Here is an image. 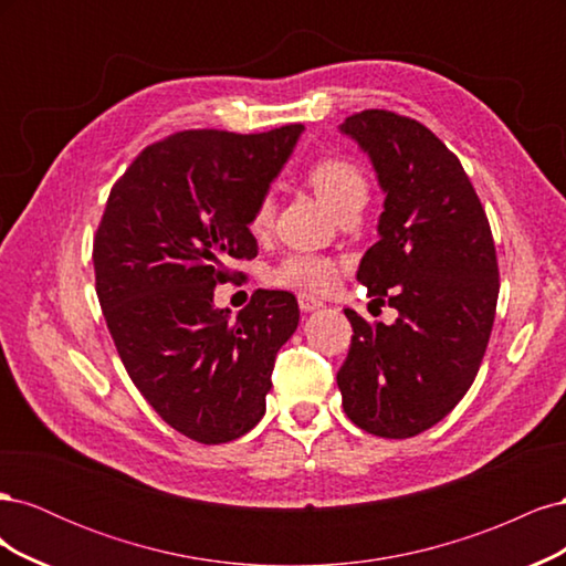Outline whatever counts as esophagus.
Listing matches in <instances>:
<instances>
[{
    "instance_id": "obj_1",
    "label": "esophagus",
    "mask_w": 566,
    "mask_h": 566,
    "mask_svg": "<svg viewBox=\"0 0 566 566\" xmlns=\"http://www.w3.org/2000/svg\"><path fill=\"white\" fill-rule=\"evenodd\" d=\"M297 304H300V310H302L304 314L316 312V310H321V306H323V302H321V300L310 297V295H300V297H297Z\"/></svg>"
}]
</instances>
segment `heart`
I'll use <instances>...</instances> for the list:
<instances>
[{
    "mask_svg": "<svg viewBox=\"0 0 566 566\" xmlns=\"http://www.w3.org/2000/svg\"><path fill=\"white\" fill-rule=\"evenodd\" d=\"M310 184L316 196L337 214L345 205L354 200H366V179L358 167L342 158H323L310 167ZM276 202L264 196L254 208L250 229L254 233H266L273 224ZM271 283L281 287H293L300 293H328L335 283V262L314 252H290L281 264L271 271Z\"/></svg>",
    "mask_w": 566,
    "mask_h": 566,
    "instance_id": "heart-1",
    "label": "heart"
}]
</instances>
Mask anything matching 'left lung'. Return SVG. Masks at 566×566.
<instances>
[{
  "label": "left lung",
  "instance_id": "obj_1",
  "mask_svg": "<svg viewBox=\"0 0 566 566\" xmlns=\"http://www.w3.org/2000/svg\"><path fill=\"white\" fill-rule=\"evenodd\" d=\"M339 134L385 193L356 281L399 318L370 325L345 312L354 337L337 387L356 427L408 439L447 418L476 378L499 302L493 235L460 160L416 119L364 111Z\"/></svg>",
  "mask_w": 566,
  "mask_h": 566
}]
</instances>
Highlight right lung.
<instances>
[{
  "label": "right lung",
  "mask_w": 566,
  "mask_h": 566,
  "mask_svg": "<svg viewBox=\"0 0 566 566\" xmlns=\"http://www.w3.org/2000/svg\"><path fill=\"white\" fill-rule=\"evenodd\" d=\"M302 132H181L108 196L94 241L101 310L136 389L193 441L227 443L262 420L273 361L297 331L295 295L256 290L231 318L214 287L227 262L256 256L254 208Z\"/></svg>",
  "instance_id": "obj_1"
}]
</instances>
